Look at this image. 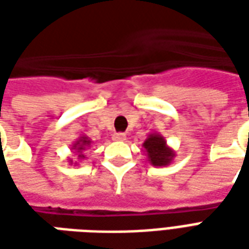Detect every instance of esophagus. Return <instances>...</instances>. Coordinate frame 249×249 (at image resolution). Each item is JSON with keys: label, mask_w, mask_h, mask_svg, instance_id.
<instances>
[{"label": "esophagus", "mask_w": 249, "mask_h": 249, "mask_svg": "<svg viewBox=\"0 0 249 249\" xmlns=\"http://www.w3.org/2000/svg\"><path fill=\"white\" fill-rule=\"evenodd\" d=\"M125 139H126V136H125V133H121V132H119V133H114L113 135L114 141H124Z\"/></svg>", "instance_id": "obj_1"}]
</instances>
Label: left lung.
Returning <instances> with one entry per match:
<instances>
[{"label":"left lung","mask_w":249,"mask_h":249,"mask_svg":"<svg viewBox=\"0 0 249 249\" xmlns=\"http://www.w3.org/2000/svg\"><path fill=\"white\" fill-rule=\"evenodd\" d=\"M146 160L153 167H167L173 161L176 153L168 145L165 137L160 133H149L145 141L142 142Z\"/></svg>","instance_id":"obj_1"}]
</instances>
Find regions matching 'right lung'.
Instances as JSON below:
<instances>
[{
  "label": "right lung",
  "mask_w": 249,
  "mask_h": 249,
  "mask_svg": "<svg viewBox=\"0 0 249 249\" xmlns=\"http://www.w3.org/2000/svg\"><path fill=\"white\" fill-rule=\"evenodd\" d=\"M92 140H90L88 136H80V137L74 141V144L71 145V153H73L74 156H77L78 160H84V159H85V152L92 146ZM68 161L71 162V164H73V160H71V159H69ZM74 164H77V162H74Z\"/></svg>",
  "instance_id": "right-lung-1"
}]
</instances>
